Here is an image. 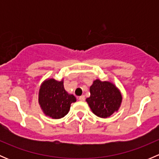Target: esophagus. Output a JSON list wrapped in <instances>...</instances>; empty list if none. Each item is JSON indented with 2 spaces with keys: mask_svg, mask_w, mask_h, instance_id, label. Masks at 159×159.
Wrapping results in <instances>:
<instances>
[{
  "mask_svg": "<svg viewBox=\"0 0 159 159\" xmlns=\"http://www.w3.org/2000/svg\"><path fill=\"white\" fill-rule=\"evenodd\" d=\"M79 101H81V102H84V100H85V97H84V95H81L79 97Z\"/></svg>",
  "mask_w": 159,
  "mask_h": 159,
  "instance_id": "34e87169",
  "label": "esophagus"
}]
</instances>
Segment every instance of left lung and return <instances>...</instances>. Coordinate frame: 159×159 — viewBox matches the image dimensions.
<instances>
[{"label": "left lung", "mask_w": 159, "mask_h": 159, "mask_svg": "<svg viewBox=\"0 0 159 159\" xmlns=\"http://www.w3.org/2000/svg\"><path fill=\"white\" fill-rule=\"evenodd\" d=\"M91 95L86 99L93 113L100 118H108L121 105V94L115 84L97 79L90 87Z\"/></svg>", "instance_id": "obj_1"}]
</instances>
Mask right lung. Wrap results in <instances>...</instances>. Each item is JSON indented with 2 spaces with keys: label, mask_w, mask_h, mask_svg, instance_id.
Instances as JSON below:
<instances>
[{
  "label": "right lung",
  "mask_w": 159,
  "mask_h": 159,
  "mask_svg": "<svg viewBox=\"0 0 159 159\" xmlns=\"http://www.w3.org/2000/svg\"><path fill=\"white\" fill-rule=\"evenodd\" d=\"M75 102V96L65 90L63 81L51 78L43 82L40 88L38 102L41 109L46 115L54 119L65 117L69 111L70 104Z\"/></svg>",
  "instance_id": "right-lung-1"
}]
</instances>
